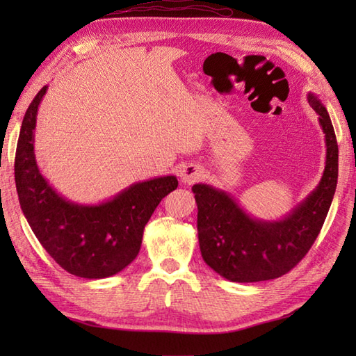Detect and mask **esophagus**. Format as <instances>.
<instances>
[{"instance_id": "esophagus-1", "label": "esophagus", "mask_w": 356, "mask_h": 356, "mask_svg": "<svg viewBox=\"0 0 356 356\" xmlns=\"http://www.w3.org/2000/svg\"><path fill=\"white\" fill-rule=\"evenodd\" d=\"M203 176V170L197 165H185L182 171H180V179H182L184 184L191 185L197 182Z\"/></svg>"}]
</instances>
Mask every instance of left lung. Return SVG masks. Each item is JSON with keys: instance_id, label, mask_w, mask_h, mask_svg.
Wrapping results in <instances>:
<instances>
[{"instance_id": "obj_1", "label": "left lung", "mask_w": 356, "mask_h": 356, "mask_svg": "<svg viewBox=\"0 0 356 356\" xmlns=\"http://www.w3.org/2000/svg\"><path fill=\"white\" fill-rule=\"evenodd\" d=\"M326 139V166L315 190L280 220L249 216L232 195L195 184L197 232L203 260L218 275L237 283L278 278L297 266L318 237L338 180V143L326 107L307 93Z\"/></svg>"}]
</instances>
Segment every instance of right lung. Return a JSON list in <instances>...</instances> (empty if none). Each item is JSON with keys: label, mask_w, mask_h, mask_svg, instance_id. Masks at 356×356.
<instances>
[{"label": "right lung", "mask_w": 356, "mask_h": 356, "mask_svg": "<svg viewBox=\"0 0 356 356\" xmlns=\"http://www.w3.org/2000/svg\"><path fill=\"white\" fill-rule=\"evenodd\" d=\"M42 87L22 119L15 182L19 205L42 248L59 266L82 278H105L127 268L139 254L143 228L159 203L177 188L176 176L133 184L97 205H79L59 195L35 159L38 107Z\"/></svg>", "instance_id": "1"}]
</instances>
